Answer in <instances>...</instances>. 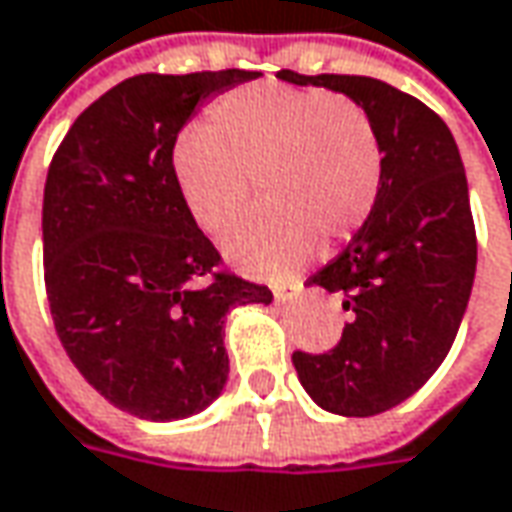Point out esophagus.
I'll return each instance as SVG.
<instances>
[{"instance_id": "1", "label": "esophagus", "mask_w": 512, "mask_h": 512, "mask_svg": "<svg viewBox=\"0 0 512 512\" xmlns=\"http://www.w3.org/2000/svg\"><path fill=\"white\" fill-rule=\"evenodd\" d=\"M302 293H305V287L299 285V282L273 287V296H276V302H279V305H293V302H299V299H302Z\"/></svg>"}]
</instances>
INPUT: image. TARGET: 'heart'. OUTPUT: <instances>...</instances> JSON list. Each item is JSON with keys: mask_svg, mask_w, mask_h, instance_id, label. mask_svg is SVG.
Returning <instances> with one entry per match:
<instances>
[{"mask_svg": "<svg viewBox=\"0 0 512 512\" xmlns=\"http://www.w3.org/2000/svg\"><path fill=\"white\" fill-rule=\"evenodd\" d=\"M382 148L367 113L330 90L279 82L219 96L205 130L173 148V179L193 222L222 236L253 193L262 207L225 239L250 276L279 279L370 219L382 190Z\"/></svg>", "mask_w": 512, "mask_h": 512, "instance_id": "obj_1", "label": "heart"}]
</instances>
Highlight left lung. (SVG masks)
Here are the masks:
<instances>
[{
	"label": "left lung",
	"instance_id": "obj_1",
	"mask_svg": "<svg viewBox=\"0 0 512 512\" xmlns=\"http://www.w3.org/2000/svg\"><path fill=\"white\" fill-rule=\"evenodd\" d=\"M282 82L350 96L382 148L370 219L307 285L350 313L327 353H293L307 396L339 416H376L410 399L444 362L476 276V227L456 139L439 113L382 79L279 70Z\"/></svg>",
	"mask_w": 512,
	"mask_h": 512
}]
</instances>
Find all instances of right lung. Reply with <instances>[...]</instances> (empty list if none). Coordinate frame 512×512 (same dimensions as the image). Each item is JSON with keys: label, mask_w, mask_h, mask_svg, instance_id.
I'll return each mask as SVG.
<instances>
[{"label": "right lung", "mask_w": 512, "mask_h": 512, "mask_svg": "<svg viewBox=\"0 0 512 512\" xmlns=\"http://www.w3.org/2000/svg\"><path fill=\"white\" fill-rule=\"evenodd\" d=\"M256 76H130L82 110L53 153L42 202L50 316L76 370L130 416L205 410L230 370L227 310L273 302L265 285L216 270L222 256L173 179L187 119Z\"/></svg>", "instance_id": "right-lung-1"}]
</instances>
